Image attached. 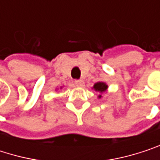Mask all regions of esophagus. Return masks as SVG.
<instances>
[{
	"mask_svg": "<svg viewBox=\"0 0 160 160\" xmlns=\"http://www.w3.org/2000/svg\"><path fill=\"white\" fill-rule=\"evenodd\" d=\"M75 85H76V87H78V88H82V87H84L85 83H84L83 80H75Z\"/></svg>",
	"mask_w": 160,
	"mask_h": 160,
	"instance_id": "1",
	"label": "esophagus"
}]
</instances>
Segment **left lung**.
Returning a JSON list of instances; mask_svg holds the SVG:
<instances>
[{"label":"left lung","instance_id":"left-lung-1","mask_svg":"<svg viewBox=\"0 0 160 160\" xmlns=\"http://www.w3.org/2000/svg\"><path fill=\"white\" fill-rule=\"evenodd\" d=\"M92 89L94 90L96 92L99 93L97 97H98L99 99H101V98H102V94L105 93V92H106V93L108 92V85L106 82H104V81H98V82L94 83V85L92 86Z\"/></svg>","mask_w":160,"mask_h":160}]
</instances>
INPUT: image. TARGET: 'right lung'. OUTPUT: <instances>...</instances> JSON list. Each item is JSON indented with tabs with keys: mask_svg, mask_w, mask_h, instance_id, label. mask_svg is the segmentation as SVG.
I'll return each mask as SVG.
<instances>
[{
	"mask_svg": "<svg viewBox=\"0 0 160 160\" xmlns=\"http://www.w3.org/2000/svg\"><path fill=\"white\" fill-rule=\"evenodd\" d=\"M62 88H63V87H60V89H62Z\"/></svg>",
	"mask_w": 160,
	"mask_h": 160,
	"instance_id": "right-lung-1",
	"label": "right lung"
}]
</instances>
